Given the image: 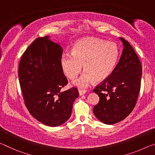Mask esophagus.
Segmentation results:
<instances>
[{
	"label": "esophagus",
	"mask_w": 155,
	"mask_h": 155,
	"mask_svg": "<svg viewBox=\"0 0 155 155\" xmlns=\"http://www.w3.org/2000/svg\"><path fill=\"white\" fill-rule=\"evenodd\" d=\"M78 91H79L80 96H82V95L85 94L86 92H87V91H86V90H83V89H79V90H78Z\"/></svg>",
	"instance_id": "1"
}]
</instances>
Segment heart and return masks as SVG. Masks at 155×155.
Returning a JSON list of instances; mask_svg holds the SVG:
<instances>
[{
  "instance_id": "obj_1",
  "label": "heart",
  "mask_w": 155,
  "mask_h": 155,
  "mask_svg": "<svg viewBox=\"0 0 155 155\" xmlns=\"http://www.w3.org/2000/svg\"><path fill=\"white\" fill-rule=\"evenodd\" d=\"M119 51L113 42L94 37L84 38L74 44L72 53H64L60 64L64 74L74 80L82 71L85 72L74 82L79 87H86L94 80L101 82L110 76L118 61Z\"/></svg>"
}]
</instances>
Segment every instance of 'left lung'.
Returning a JSON list of instances; mask_svg holds the SVG:
<instances>
[{"label": "left lung", "mask_w": 155, "mask_h": 155, "mask_svg": "<svg viewBox=\"0 0 155 155\" xmlns=\"http://www.w3.org/2000/svg\"><path fill=\"white\" fill-rule=\"evenodd\" d=\"M119 39L123 49L118 63L107 79L94 89L100 97L93 109L94 114L107 125L115 124L130 115L141 88V61L128 41Z\"/></svg>", "instance_id": "obj_1"}]
</instances>
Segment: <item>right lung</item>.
Listing matches in <instances>:
<instances>
[{"label": "right lung", "mask_w": 155, "mask_h": 155, "mask_svg": "<svg viewBox=\"0 0 155 155\" xmlns=\"http://www.w3.org/2000/svg\"><path fill=\"white\" fill-rule=\"evenodd\" d=\"M49 36L37 38L22 55L18 78L25 104L43 124L57 127L70 118L77 88L62 91L68 81L61 68L63 48Z\"/></svg>", "instance_id": "1"}]
</instances>
